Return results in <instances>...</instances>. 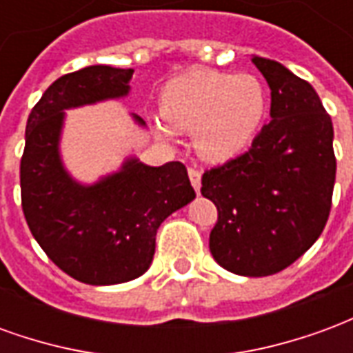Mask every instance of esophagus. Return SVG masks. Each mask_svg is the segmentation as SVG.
<instances>
[{"instance_id": "1", "label": "esophagus", "mask_w": 353, "mask_h": 353, "mask_svg": "<svg viewBox=\"0 0 353 353\" xmlns=\"http://www.w3.org/2000/svg\"><path fill=\"white\" fill-rule=\"evenodd\" d=\"M189 179H191L192 187H194V191L200 192V181H202V174H200V170L196 168H189Z\"/></svg>"}]
</instances>
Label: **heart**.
Wrapping results in <instances>:
<instances>
[{
    "label": "heart",
    "mask_w": 353,
    "mask_h": 353,
    "mask_svg": "<svg viewBox=\"0 0 353 353\" xmlns=\"http://www.w3.org/2000/svg\"><path fill=\"white\" fill-rule=\"evenodd\" d=\"M268 94L252 73L192 70L162 90L164 136L194 132L196 153L210 162H223L244 153L265 123Z\"/></svg>",
    "instance_id": "1"
}]
</instances>
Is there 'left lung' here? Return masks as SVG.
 Instances as JSON below:
<instances>
[{"label":"left lung","mask_w":353,"mask_h":353,"mask_svg":"<svg viewBox=\"0 0 353 353\" xmlns=\"http://www.w3.org/2000/svg\"><path fill=\"white\" fill-rule=\"evenodd\" d=\"M252 62L270 87L272 121L245 153L204 172L217 208L210 252L229 272L270 276L308 252L331 212L333 123L310 83L268 58Z\"/></svg>","instance_id":"1"}]
</instances>
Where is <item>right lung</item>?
Masks as SVG:
<instances>
[{
  "label": "right lung",
  "instance_id": "add662e5",
  "mask_svg": "<svg viewBox=\"0 0 353 353\" xmlns=\"http://www.w3.org/2000/svg\"><path fill=\"white\" fill-rule=\"evenodd\" d=\"M134 70L88 65L50 85L28 117L20 161L22 212L58 268L90 285L139 278L151 266L161 223L196 194L181 162L147 166L128 159L94 185H81L60 159L64 109L123 98ZM138 124L143 119L134 115Z\"/></svg>",
  "mask_w": 353,
  "mask_h": 353
}]
</instances>
